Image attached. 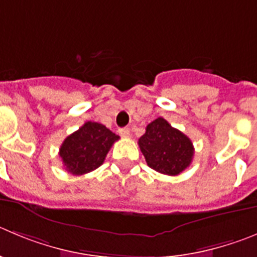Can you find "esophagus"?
Returning <instances> with one entry per match:
<instances>
[{
  "instance_id": "1",
  "label": "esophagus",
  "mask_w": 257,
  "mask_h": 257,
  "mask_svg": "<svg viewBox=\"0 0 257 257\" xmlns=\"http://www.w3.org/2000/svg\"><path fill=\"white\" fill-rule=\"evenodd\" d=\"M119 134H120L121 137H129V134H131V129H129V128H120V129H119Z\"/></svg>"
}]
</instances>
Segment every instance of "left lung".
I'll return each mask as SVG.
<instances>
[{"instance_id": "1", "label": "left lung", "mask_w": 257, "mask_h": 257, "mask_svg": "<svg viewBox=\"0 0 257 257\" xmlns=\"http://www.w3.org/2000/svg\"><path fill=\"white\" fill-rule=\"evenodd\" d=\"M148 166L161 174L175 176L190 166L194 147L190 138L174 128L164 117H157L138 140Z\"/></svg>"}]
</instances>
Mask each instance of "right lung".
<instances>
[{
	"label": "right lung",
	"mask_w": 257,
	"mask_h": 257,
	"mask_svg": "<svg viewBox=\"0 0 257 257\" xmlns=\"http://www.w3.org/2000/svg\"><path fill=\"white\" fill-rule=\"evenodd\" d=\"M119 136L95 121H86L78 131L68 136L59 148L63 166L69 174L83 175L102 165Z\"/></svg>",
	"instance_id": "right-lung-1"
}]
</instances>
